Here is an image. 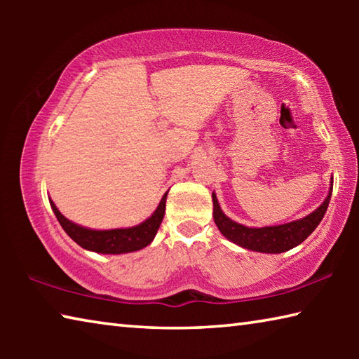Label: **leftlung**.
<instances>
[{"mask_svg": "<svg viewBox=\"0 0 359 359\" xmlns=\"http://www.w3.org/2000/svg\"><path fill=\"white\" fill-rule=\"evenodd\" d=\"M331 193L332 179L326 199L321 203L318 209H315L312 212V214L299 218V220L263 228H248L245 224L231 220L229 217L223 214L215 193H212V201H214V222L224 238L234 242L236 245L247 248V250L261 253L288 252L296 245H299L301 242L306 241L309 236L313 233L315 228L318 226L320 222L323 220L327 204L331 201Z\"/></svg>", "mask_w": 359, "mask_h": 359, "instance_id": "left-lung-1", "label": "left lung"}]
</instances>
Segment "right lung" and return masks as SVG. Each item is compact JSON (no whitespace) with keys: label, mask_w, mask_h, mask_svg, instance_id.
<instances>
[{"label":"right lung","mask_w":359,"mask_h":359,"mask_svg":"<svg viewBox=\"0 0 359 359\" xmlns=\"http://www.w3.org/2000/svg\"><path fill=\"white\" fill-rule=\"evenodd\" d=\"M166 196L168 193L163 194L156 210L147 218V220L136 224V226L117 229H90L81 226V224L71 222L65 215H62V212L57 209V205L53 204L52 199L50 205L57 220L62 224V228L76 244L85 248V250L95 253L120 255L141 250V248L147 247L150 242L154 241L156 231L163 222V217H165Z\"/></svg>","instance_id":"1"}]
</instances>
